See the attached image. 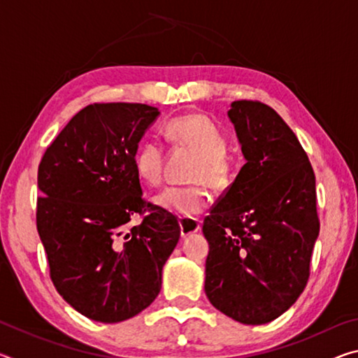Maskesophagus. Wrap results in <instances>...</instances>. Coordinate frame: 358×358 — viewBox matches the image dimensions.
<instances>
[{"label":"esophagus","instance_id":"esophagus-1","mask_svg":"<svg viewBox=\"0 0 358 358\" xmlns=\"http://www.w3.org/2000/svg\"><path fill=\"white\" fill-rule=\"evenodd\" d=\"M180 224V232H181V237L186 238L189 237V235L196 234L201 226H199V221L196 220H187V217H183V220L178 221Z\"/></svg>","mask_w":358,"mask_h":358}]
</instances>
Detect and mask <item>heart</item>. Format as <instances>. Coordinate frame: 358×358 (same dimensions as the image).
I'll return each instance as SVG.
<instances>
[{"instance_id": "b5f03b06", "label": "heart", "mask_w": 358, "mask_h": 358, "mask_svg": "<svg viewBox=\"0 0 358 358\" xmlns=\"http://www.w3.org/2000/svg\"><path fill=\"white\" fill-rule=\"evenodd\" d=\"M167 134L178 147L199 156L191 181H203L211 187H224L230 178V161L226 157L227 138L213 121L203 115H183L173 118ZM164 148L157 141H145L134 155V167L145 183L159 185L164 177ZM161 210L180 217H194L208 208L210 196L202 186L167 187L153 197Z\"/></svg>"}]
</instances>
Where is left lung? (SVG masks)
<instances>
[{
    "label": "left lung",
    "mask_w": 358,
    "mask_h": 358,
    "mask_svg": "<svg viewBox=\"0 0 358 358\" xmlns=\"http://www.w3.org/2000/svg\"><path fill=\"white\" fill-rule=\"evenodd\" d=\"M227 115L246 164L203 220L205 294L237 322L262 325L286 313L310 278L319 235L316 177L273 108L234 101Z\"/></svg>",
    "instance_id": "1"
}]
</instances>
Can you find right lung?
Here are the masks:
<instances>
[{
	"label": "right lung",
	"instance_id": "obj_1",
	"mask_svg": "<svg viewBox=\"0 0 358 358\" xmlns=\"http://www.w3.org/2000/svg\"><path fill=\"white\" fill-rule=\"evenodd\" d=\"M157 117L147 104L87 106L39 164L36 222L53 286L96 322H121L148 308L178 243L177 217L143 201L134 167L138 142ZM143 210V224L129 229Z\"/></svg>",
	"mask_w": 358,
	"mask_h": 358
}]
</instances>
